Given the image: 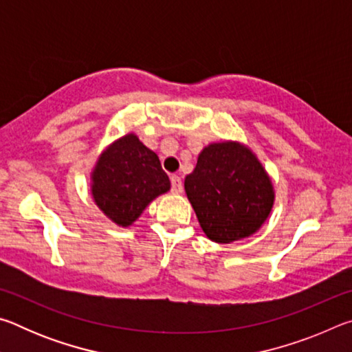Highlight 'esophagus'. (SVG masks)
Masks as SVG:
<instances>
[{
	"label": "esophagus",
	"instance_id": "esophagus-1",
	"mask_svg": "<svg viewBox=\"0 0 352 352\" xmlns=\"http://www.w3.org/2000/svg\"><path fill=\"white\" fill-rule=\"evenodd\" d=\"M170 190H172V192H175V194L182 192V190H183L182 178L178 177V175H172L170 177Z\"/></svg>",
	"mask_w": 352,
	"mask_h": 352
}]
</instances>
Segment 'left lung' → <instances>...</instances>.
I'll return each mask as SVG.
<instances>
[{
	"instance_id": "1",
	"label": "left lung",
	"mask_w": 352,
	"mask_h": 352,
	"mask_svg": "<svg viewBox=\"0 0 352 352\" xmlns=\"http://www.w3.org/2000/svg\"><path fill=\"white\" fill-rule=\"evenodd\" d=\"M184 189L201 230L211 241L230 243L253 234L273 205L269 175L254 155L237 142L205 147Z\"/></svg>"
}]
</instances>
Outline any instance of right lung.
<instances>
[{
	"label": "right lung",
	"instance_id": "1",
	"mask_svg": "<svg viewBox=\"0 0 352 352\" xmlns=\"http://www.w3.org/2000/svg\"><path fill=\"white\" fill-rule=\"evenodd\" d=\"M170 188L157 153L135 135H126L100 155L93 172V197L113 222L129 226Z\"/></svg>",
	"mask_w": 352,
	"mask_h": 352
}]
</instances>
